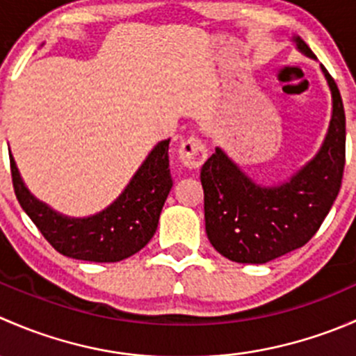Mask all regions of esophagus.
<instances>
[{"label":"esophagus","instance_id":"34e87169","mask_svg":"<svg viewBox=\"0 0 356 356\" xmlns=\"http://www.w3.org/2000/svg\"><path fill=\"white\" fill-rule=\"evenodd\" d=\"M208 153L198 138H188L179 148V160L188 168H198L207 160Z\"/></svg>","mask_w":356,"mask_h":356}]
</instances>
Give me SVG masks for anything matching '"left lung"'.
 Listing matches in <instances>:
<instances>
[{
  "instance_id": "1",
  "label": "left lung",
  "mask_w": 356,
  "mask_h": 356,
  "mask_svg": "<svg viewBox=\"0 0 356 356\" xmlns=\"http://www.w3.org/2000/svg\"><path fill=\"white\" fill-rule=\"evenodd\" d=\"M300 53L317 60L307 42L293 35ZM332 111L321 149L289 179L264 186L220 146L201 167L204 229L211 246L238 264H267L307 245L331 210L341 188L346 148L343 99L324 65Z\"/></svg>"
}]
</instances>
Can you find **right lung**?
I'll return each mask as SVG.
<instances>
[{
  "label": "right lung",
  "mask_w": 356,
  "mask_h": 356,
  "mask_svg": "<svg viewBox=\"0 0 356 356\" xmlns=\"http://www.w3.org/2000/svg\"><path fill=\"white\" fill-rule=\"evenodd\" d=\"M168 143L170 139L156 143L124 191L108 207L89 217H68L35 198L10 152L17 200L58 253L98 264L120 261L143 250L156 232L161 208L172 189Z\"/></svg>",
  "instance_id": "obj_1"
}]
</instances>
